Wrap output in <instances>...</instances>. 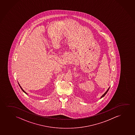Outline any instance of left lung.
I'll return each instance as SVG.
<instances>
[{
	"mask_svg": "<svg viewBox=\"0 0 135 135\" xmlns=\"http://www.w3.org/2000/svg\"><path fill=\"white\" fill-rule=\"evenodd\" d=\"M109 88H110V87H109ZM109 88H108V90H107V91H106V92H105V93L104 94H103V95H102V97H101V98H103V97H104V96H105V95H106V94H107V92H108V90H109Z\"/></svg>",
	"mask_w": 135,
	"mask_h": 135,
	"instance_id": "8db88e82",
	"label": "left lung"
}]
</instances>
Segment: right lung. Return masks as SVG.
Returning a JSON list of instances; mask_svg holds the SVG:
<instances>
[{"mask_svg": "<svg viewBox=\"0 0 135 135\" xmlns=\"http://www.w3.org/2000/svg\"><path fill=\"white\" fill-rule=\"evenodd\" d=\"M18 85H19V86L20 87V88H21V89H22V91H23L24 92V93H25L26 94H27V93H26V92L25 91H24V90H23V89H22V87L21 86V85H20V84H19V83H18Z\"/></svg>", "mask_w": 135, "mask_h": 135, "instance_id": "1", "label": "right lung"}]
</instances>
